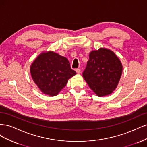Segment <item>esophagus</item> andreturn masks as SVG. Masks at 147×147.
<instances>
[{
	"mask_svg": "<svg viewBox=\"0 0 147 147\" xmlns=\"http://www.w3.org/2000/svg\"><path fill=\"white\" fill-rule=\"evenodd\" d=\"M75 71H76L77 74H80V73H81V70H80V69H75Z\"/></svg>",
	"mask_w": 147,
	"mask_h": 147,
	"instance_id": "esophagus-1",
	"label": "esophagus"
}]
</instances>
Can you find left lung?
Masks as SVG:
<instances>
[{
    "label": "left lung",
    "mask_w": 147,
    "mask_h": 147,
    "mask_svg": "<svg viewBox=\"0 0 147 147\" xmlns=\"http://www.w3.org/2000/svg\"><path fill=\"white\" fill-rule=\"evenodd\" d=\"M123 65L112 50L100 48L90 53L83 77L95 94L104 97L117 88L122 75Z\"/></svg>",
    "instance_id": "1"
}]
</instances>
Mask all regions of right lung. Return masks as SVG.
Here are the masks:
<instances>
[{
  "mask_svg": "<svg viewBox=\"0 0 147 147\" xmlns=\"http://www.w3.org/2000/svg\"><path fill=\"white\" fill-rule=\"evenodd\" d=\"M30 72L39 90L50 96L58 94L68 80L76 75L69 60L53 51L41 53L31 64Z\"/></svg>",
  "mask_w": 147,
  "mask_h": 147,
  "instance_id": "add662e5",
  "label": "right lung"
}]
</instances>
